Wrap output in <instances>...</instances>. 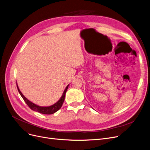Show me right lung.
Masks as SVG:
<instances>
[{
    "label": "right lung",
    "instance_id": "right-lung-1",
    "mask_svg": "<svg viewBox=\"0 0 150 150\" xmlns=\"http://www.w3.org/2000/svg\"><path fill=\"white\" fill-rule=\"evenodd\" d=\"M16 86H17V88L18 90V92L20 94V95L21 96V97H23V99H24V102L26 103L27 105L29 106V107L32 110H34V111L35 112H38L42 114H45V115H51V114H53L55 112H56L57 111L59 110L64 103V99H65V96H66V91L68 89L69 85L67 86L66 88L65 89L63 94L62 96V97H61V99L58 100L56 103H55L54 104H53V105H51L49 107H40V106H38L37 105H35V103L31 102L30 101H29L28 99L25 98V97L24 96V95L21 93V92L19 90L18 85H17V83H16Z\"/></svg>",
    "mask_w": 150,
    "mask_h": 150
}]
</instances>
